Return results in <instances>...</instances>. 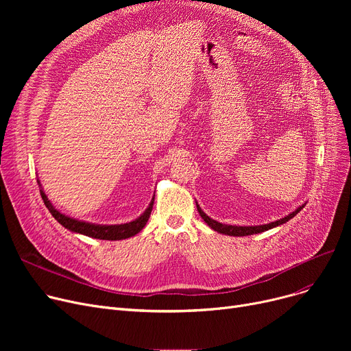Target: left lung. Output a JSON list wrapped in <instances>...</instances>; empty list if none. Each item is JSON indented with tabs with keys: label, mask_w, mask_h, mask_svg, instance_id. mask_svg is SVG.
Masks as SVG:
<instances>
[{
	"label": "left lung",
	"mask_w": 351,
	"mask_h": 351,
	"mask_svg": "<svg viewBox=\"0 0 351 351\" xmlns=\"http://www.w3.org/2000/svg\"><path fill=\"white\" fill-rule=\"evenodd\" d=\"M196 208H197V212H199L200 217L204 219L205 222H206L213 230H216V232H219V233H223V234H229V236H249V234H254V233H262V232H265V230H269V229H271V228H276V226L286 223L287 220H290L291 217L296 216V215L304 208V205L300 206V208H298L296 210L291 212L289 216H286V217H283V219H280V220H276V222H271V223H267V225H261V226H232V225L219 223V222H216V220L210 219L206 213H204V210H202V209L199 208V205H196Z\"/></svg>",
	"instance_id": "obj_1"
}]
</instances>
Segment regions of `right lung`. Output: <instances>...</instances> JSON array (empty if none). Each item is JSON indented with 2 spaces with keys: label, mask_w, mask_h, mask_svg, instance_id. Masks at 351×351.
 Here are the masks:
<instances>
[{
  "label": "right lung",
  "mask_w": 351,
  "mask_h": 351,
  "mask_svg": "<svg viewBox=\"0 0 351 351\" xmlns=\"http://www.w3.org/2000/svg\"><path fill=\"white\" fill-rule=\"evenodd\" d=\"M40 192H41L44 204L48 208V210L51 212V215L55 219H57L64 228H66L71 232L81 233V234L89 236V237L101 239V241H121V239L135 236L136 233H139L145 228L147 219H149V216H151L152 206H154V202H151V205L147 206V209L143 212V215H141L138 219L132 220V222H129V223L109 225V226H106V225H94V223H88V222H81V220L72 219V217H68V216L62 215L61 212H58L51 205V202L48 200L47 195L43 191H40Z\"/></svg>",
  "instance_id": "right-lung-1"
}]
</instances>
